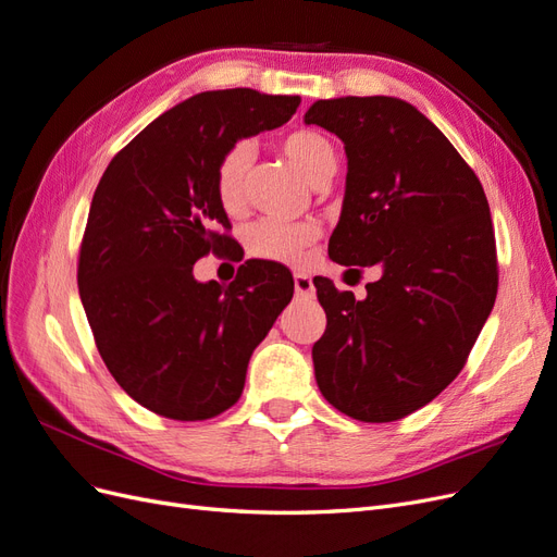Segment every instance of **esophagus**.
Wrapping results in <instances>:
<instances>
[{
    "label": "esophagus",
    "mask_w": 557,
    "mask_h": 557,
    "mask_svg": "<svg viewBox=\"0 0 557 557\" xmlns=\"http://www.w3.org/2000/svg\"><path fill=\"white\" fill-rule=\"evenodd\" d=\"M295 293H297V297H313L315 288H313L311 276L295 274Z\"/></svg>",
    "instance_id": "1"
}]
</instances>
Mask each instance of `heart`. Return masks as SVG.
Returning <instances> with one entry per match:
<instances>
[{
	"mask_svg": "<svg viewBox=\"0 0 557 557\" xmlns=\"http://www.w3.org/2000/svg\"><path fill=\"white\" fill-rule=\"evenodd\" d=\"M295 170L311 185L327 183L336 172L334 144L315 129H297L285 134L278 144ZM250 166V148L246 144L232 146L215 166V197L230 215H242L246 209V174ZM320 237V227L313 221L283 223L260 221L246 234V248L252 258L295 264L301 252Z\"/></svg>",
	"mask_w": 557,
	"mask_h": 557,
	"instance_id": "1",
	"label": "heart"
}]
</instances>
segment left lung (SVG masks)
<instances>
[{"instance_id":"1","label":"left lung","mask_w":557,"mask_h":557,"mask_svg":"<svg viewBox=\"0 0 557 557\" xmlns=\"http://www.w3.org/2000/svg\"><path fill=\"white\" fill-rule=\"evenodd\" d=\"M305 123L336 134L348 158L330 258L381 267L364 299L313 278L327 315L311 350L315 383L342 413L393 423L460 374L493 311L491 207L442 129L404 99H318Z\"/></svg>"}]
</instances>
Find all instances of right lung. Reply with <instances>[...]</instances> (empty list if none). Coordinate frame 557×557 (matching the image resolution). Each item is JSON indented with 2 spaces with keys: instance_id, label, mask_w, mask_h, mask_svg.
I'll list each match as a JSON object with an SVG mask.
<instances>
[{
  "instance_id": "right-lung-1",
  "label": "right lung",
  "mask_w": 557,
  "mask_h": 557,
  "mask_svg": "<svg viewBox=\"0 0 557 557\" xmlns=\"http://www.w3.org/2000/svg\"><path fill=\"white\" fill-rule=\"evenodd\" d=\"M301 99L250 88L199 92L164 111L117 153L92 195L78 293L117 385L172 420L237 404L252 350L290 305L288 267L246 260L232 283L193 264L234 239L215 166L239 139L288 123Z\"/></svg>"
}]
</instances>
